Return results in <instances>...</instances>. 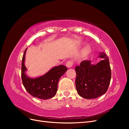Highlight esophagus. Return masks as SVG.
I'll return each mask as SVG.
<instances>
[{"label":"esophagus","instance_id":"esophagus-1","mask_svg":"<svg viewBox=\"0 0 129 129\" xmlns=\"http://www.w3.org/2000/svg\"><path fill=\"white\" fill-rule=\"evenodd\" d=\"M73 64V62L72 61H71V60L68 61H67V63H66V67H67L68 68H71V67H72Z\"/></svg>","mask_w":129,"mask_h":129}]
</instances>
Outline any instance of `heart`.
<instances>
[{"label": "heart", "mask_w": 129, "mask_h": 129, "mask_svg": "<svg viewBox=\"0 0 129 129\" xmlns=\"http://www.w3.org/2000/svg\"><path fill=\"white\" fill-rule=\"evenodd\" d=\"M90 52H91V48H90L89 46H87L83 49L82 54L84 56H87L90 53Z\"/></svg>", "instance_id": "obj_1"}]
</instances>
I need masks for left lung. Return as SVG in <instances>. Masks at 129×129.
Returning a JSON list of instances; mask_svg holds the SVG:
<instances>
[{"instance_id": "obj_1", "label": "left lung", "mask_w": 129, "mask_h": 129, "mask_svg": "<svg viewBox=\"0 0 129 129\" xmlns=\"http://www.w3.org/2000/svg\"><path fill=\"white\" fill-rule=\"evenodd\" d=\"M99 57L103 59L96 64L84 60L75 67L76 89L83 98H97L107 92L110 84L111 73L109 58L103 52L100 54Z\"/></svg>"}]
</instances>
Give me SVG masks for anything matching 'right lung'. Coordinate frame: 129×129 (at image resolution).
Returning <instances> with one entry per match:
<instances>
[{"label": "right lung", "instance_id": "right-lung-1", "mask_svg": "<svg viewBox=\"0 0 129 129\" xmlns=\"http://www.w3.org/2000/svg\"><path fill=\"white\" fill-rule=\"evenodd\" d=\"M27 48L23 55L21 63V79L22 84L30 95L41 100L52 98L56 95L57 90L58 80L67 71L64 65H59L51 69L40 77L30 78L27 76V69L24 63Z\"/></svg>", "mask_w": 129, "mask_h": 129}]
</instances>
